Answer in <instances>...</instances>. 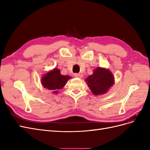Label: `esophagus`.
Listing matches in <instances>:
<instances>
[{"instance_id": "esophagus-1", "label": "esophagus", "mask_w": 150, "mask_h": 150, "mask_svg": "<svg viewBox=\"0 0 150 150\" xmlns=\"http://www.w3.org/2000/svg\"><path fill=\"white\" fill-rule=\"evenodd\" d=\"M74 75V77H76V78H81V75L80 74L75 73Z\"/></svg>"}]
</instances>
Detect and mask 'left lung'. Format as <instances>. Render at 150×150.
<instances>
[{
  "label": "left lung",
  "mask_w": 150,
  "mask_h": 150,
  "mask_svg": "<svg viewBox=\"0 0 150 150\" xmlns=\"http://www.w3.org/2000/svg\"><path fill=\"white\" fill-rule=\"evenodd\" d=\"M85 81L95 96L107 93L115 83L114 76L111 72L100 67L94 70L93 74L88 76Z\"/></svg>",
  "instance_id": "8db88e82"
}]
</instances>
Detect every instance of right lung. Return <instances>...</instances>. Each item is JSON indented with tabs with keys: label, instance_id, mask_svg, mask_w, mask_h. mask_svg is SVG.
<instances>
[{
	"label": "right lung",
	"instance_id": "right-lung-1",
	"mask_svg": "<svg viewBox=\"0 0 150 150\" xmlns=\"http://www.w3.org/2000/svg\"><path fill=\"white\" fill-rule=\"evenodd\" d=\"M71 79L69 76L61 74L59 69H54L44 75L41 79V83L45 88L53 91V93L57 94V91L62 89Z\"/></svg>",
	"mask_w": 150,
	"mask_h": 150
}]
</instances>
